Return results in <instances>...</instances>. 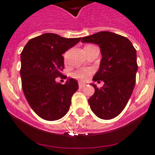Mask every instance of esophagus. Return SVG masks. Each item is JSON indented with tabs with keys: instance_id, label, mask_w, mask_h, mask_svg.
Masks as SVG:
<instances>
[{
	"instance_id": "1",
	"label": "esophagus",
	"mask_w": 155,
	"mask_h": 155,
	"mask_svg": "<svg viewBox=\"0 0 155 155\" xmlns=\"http://www.w3.org/2000/svg\"><path fill=\"white\" fill-rule=\"evenodd\" d=\"M85 86H86L85 84H83V83H80V84H79V87H80V88H83V87H84Z\"/></svg>"
}]
</instances>
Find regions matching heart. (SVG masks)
I'll list each match as a JSON object with an SVG mask.
<instances>
[{
	"mask_svg": "<svg viewBox=\"0 0 155 155\" xmlns=\"http://www.w3.org/2000/svg\"><path fill=\"white\" fill-rule=\"evenodd\" d=\"M64 58L66 60V55L64 56ZM92 73V71L91 69H82V70H77L74 71L71 74L73 77L81 81H85L87 80V78L89 77V75Z\"/></svg>",
	"mask_w": 155,
	"mask_h": 155,
	"instance_id": "b5f03b06",
	"label": "heart"
}]
</instances>
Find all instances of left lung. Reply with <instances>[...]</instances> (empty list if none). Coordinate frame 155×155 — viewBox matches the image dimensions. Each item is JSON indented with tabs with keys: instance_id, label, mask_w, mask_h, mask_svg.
<instances>
[{
	"instance_id": "left-lung-1",
	"label": "left lung",
	"mask_w": 155,
	"mask_h": 155,
	"mask_svg": "<svg viewBox=\"0 0 155 155\" xmlns=\"http://www.w3.org/2000/svg\"><path fill=\"white\" fill-rule=\"evenodd\" d=\"M82 42L99 45L102 54L100 68L93 80L104 84L88 99L92 111L98 117L109 120L120 114L127 104L136 82L137 53L127 38L108 31L84 37Z\"/></svg>"
}]
</instances>
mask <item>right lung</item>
Listing matches in <instances>:
<instances>
[{
	"label": "right lung",
	"instance_id": "add662e5",
	"mask_svg": "<svg viewBox=\"0 0 155 155\" xmlns=\"http://www.w3.org/2000/svg\"><path fill=\"white\" fill-rule=\"evenodd\" d=\"M80 39L47 33L30 39L21 53L23 92L31 108L44 120H58L70 108L71 97L79 88L78 82L69 79L61 84L55 79L63 75V54Z\"/></svg>",
	"mask_w": 155,
	"mask_h": 155
}]
</instances>
